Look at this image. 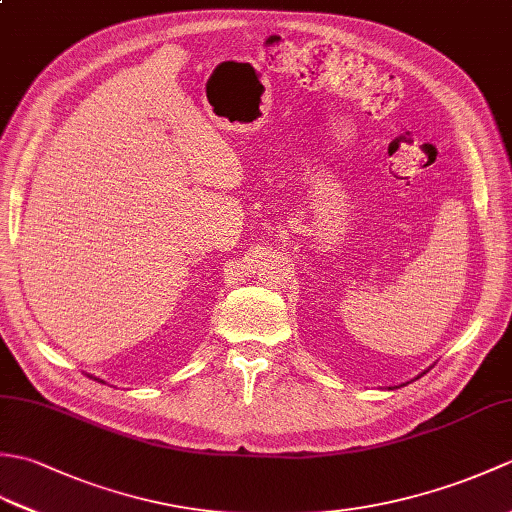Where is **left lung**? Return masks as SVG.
Instances as JSON below:
<instances>
[{"instance_id": "obj_1", "label": "left lung", "mask_w": 512, "mask_h": 512, "mask_svg": "<svg viewBox=\"0 0 512 512\" xmlns=\"http://www.w3.org/2000/svg\"><path fill=\"white\" fill-rule=\"evenodd\" d=\"M424 374H427V369H424V372H422V374H418L416 378H411V380H407V383H402V385H394V387H387V389H398V387H405V385L413 383V380H418V378H420V376H424Z\"/></svg>"}]
</instances>
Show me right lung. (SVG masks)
I'll return each instance as SVG.
<instances>
[{
    "label": "right lung",
    "mask_w": 512,
    "mask_h": 512,
    "mask_svg": "<svg viewBox=\"0 0 512 512\" xmlns=\"http://www.w3.org/2000/svg\"><path fill=\"white\" fill-rule=\"evenodd\" d=\"M88 376H90V378H94V380H99V383H103V380H101V378H96V376H92V374H88Z\"/></svg>",
    "instance_id": "add662e5"
}]
</instances>
